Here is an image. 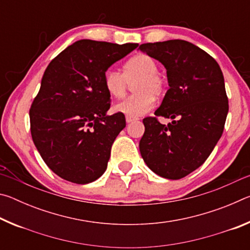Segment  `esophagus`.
Here are the masks:
<instances>
[{
    "label": "esophagus",
    "instance_id": "esophagus-1",
    "mask_svg": "<svg viewBox=\"0 0 250 250\" xmlns=\"http://www.w3.org/2000/svg\"><path fill=\"white\" fill-rule=\"evenodd\" d=\"M135 120H138V118H132V117H125V121L128 122V124H131V122H133Z\"/></svg>",
    "mask_w": 250,
    "mask_h": 250
}]
</instances>
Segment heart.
<instances>
[{"label": "heart", "instance_id": "b5f03b06", "mask_svg": "<svg viewBox=\"0 0 250 250\" xmlns=\"http://www.w3.org/2000/svg\"><path fill=\"white\" fill-rule=\"evenodd\" d=\"M158 62L153 57L140 54L129 59L124 65L122 74L115 69H108L104 74V87L113 98H122L128 82L137 79L134 90L137 94L125 98L115 105V110L126 117L138 118L153 108L154 96L164 90L166 82L158 73Z\"/></svg>", "mask_w": 250, "mask_h": 250}]
</instances>
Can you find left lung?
Returning <instances> with one entry per match:
<instances>
[{
	"label": "left lung",
	"instance_id": "8db88e82",
	"mask_svg": "<svg viewBox=\"0 0 250 250\" xmlns=\"http://www.w3.org/2000/svg\"><path fill=\"white\" fill-rule=\"evenodd\" d=\"M139 49L167 69L168 90L154 115L143 119L139 147L155 174L180 180L200 167L221 139L228 99L221 67L204 50L182 40L140 45Z\"/></svg>",
	"mask_w": 250,
	"mask_h": 250
}]
</instances>
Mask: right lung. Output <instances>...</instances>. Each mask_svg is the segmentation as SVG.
Masks as SVG:
<instances>
[{"mask_svg": "<svg viewBox=\"0 0 250 250\" xmlns=\"http://www.w3.org/2000/svg\"><path fill=\"white\" fill-rule=\"evenodd\" d=\"M82 40L57 55L46 68L34 99L31 133L42 159L55 174L88 184L104 174L125 115L109 116L105 71L138 47Z\"/></svg>", "mask_w": 250, "mask_h": 250, "instance_id": "1", "label": "right lung"}]
</instances>
